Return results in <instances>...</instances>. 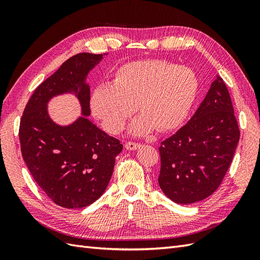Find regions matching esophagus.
I'll use <instances>...</instances> for the list:
<instances>
[{
    "label": "esophagus",
    "instance_id": "obj_1",
    "mask_svg": "<svg viewBox=\"0 0 260 260\" xmlns=\"http://www.w3.org/2000/svg\"><path fill=\"white\" fill-rule=\"evenodd\" d=\"M141 146L140 143H136V142H127L124 144V147L128 149V151H136V149H138L139 147Z\"/></svg>",
    "mask_w": 260,
    "mask_h": 260
}]
</instances>
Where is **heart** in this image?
Here are the masks:
<instances>
[{"mask_svg": "<svg viewBox=\"0 0 260 260\" xmlns=\"http://www.w3.org/2000/svg\"><path fill=\"white\" fill-rule=\"evenodd\" d=\"M199 91V78L191 68L161 59L131 61L117 70L113 84L93 91L90 106L105 130L117 135L137 107L141 115L130 131L142 136L155 128L167 132L180 127Z\"/></svg>", "mask_w": 260, "mask_h": 260, "instance_id": "1", "label": "heart"}]
</instances>
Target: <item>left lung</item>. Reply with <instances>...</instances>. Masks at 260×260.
<instances>
[{"mask_svg":"<svg viewBox=\"0 0 260 260\" xmlns=\"http://www.w3.org/2000/svg\"><path fill=\"white\" fill-rule=\"evenodd\" d=\"M240 140L229 91L217 76L193 117L160 143L159 186L168 199L192 204L214 193Z\"/></svg>","mask_w":260,"mask_h":260,"instance_id":"left-lung-1","label":"left lung"}]
</instances>
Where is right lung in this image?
Listing matches in <instances>:
<instances>
[{
  "mask_svg": "<svg viewBox=\"0 0 260 260\" xmlns=\"http://www.w3.org/2000/svg\"><path fill=\"white\" fill-rule=\"evenodd\" d=\"M107 55V54H104ZM103 54L79 53L68 58L35 90L19 125L22 158L43 192L58 206L82 208L104 193L113 175L116 156L122 144L90 121V70ZM74 92L83 116L68 126H59L47 112L54 96Z\"/></svg>",
  "mask_w": 260,
  "mask_h": 260,
  "instance_id": "right-lung-1",
  "label": "right lung"
}]
</instances>
